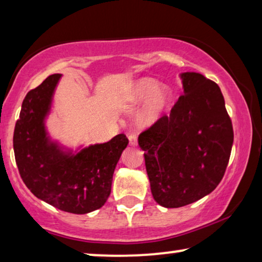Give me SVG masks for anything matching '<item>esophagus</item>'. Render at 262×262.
I'll return each instance as SVG.
<instances>
[{
    "mask_svg": "<svg viewBox=\"0 0 262 262\" xmlns=\"http://www.w3.org/2000/svg\"><path fill=\"white\" fill-rule=\"evenodd\" d=\"M128 141H130L131 145H134V146L137 145V136H136V134L128 135Z\"/></svg>",
    "mask_w": 262,
    "mask_h": 262,
    "instance_id": "34e87169",
    "label": "esophagus"
}]
</instances>
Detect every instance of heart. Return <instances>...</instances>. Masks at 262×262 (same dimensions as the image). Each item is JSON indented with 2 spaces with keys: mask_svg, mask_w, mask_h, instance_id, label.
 I'll return each instance as SVG.
<instances>
[{
  "mask_svg": "<svg viewBox=\"0 0 262 262\" xmlns=\"http://www.w3.org/2000/svg\"><path fill=\"white\" fill-rule=\"evenodd\" d=\"M171 91L167 85H159L152 78L145 77L128 84L124 89L123 98L131 103L141 102L146 99L145 105L136 117L139 127H148L162 116L163 111L171 101Z\"/></svg>",
  "mask_w": 262,
  "mask_h": 262,
  "instance_id": "1",
  "label": "heart"
}]
</instances>
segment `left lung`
Wrapping results in <instances>:
<instances>
[{"instance_id": "left-lung-1", "label": "left lung", "mask_w": 262, "mask_h": 262, "mask_svg": "<svg viewBox=\"0 0 262 262\" xmlns=\"http://www.w3.org/2000/svg\"><path fill=\"white\" fill-rule=\"evenodd\" d=\"M182 94L170 111L139 135L154 199L174 209L213 191L227 169L234 142L231 119L216 82L181 75Z\"/></svg>"}]
</instances>
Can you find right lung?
<instances>
[{
    "instance_id": "obj_1",
    "label": "right lung",
    "mask_w": 262,
    "mask_h": 262,
    "mask_svg": "<svg viewBox=\"0 0 262 262\" xmlns=\"http://www.w3.org/2000/svg\"><path fill=\"white\" fill-rule=\"evenodd\" d=\"M59 78L60 74L50 75L25 96L14 128V154L21 179L37 198L66 212L84 214L108 199L114 169L128 139L117 135L76 155L50 141L44 119Z\"/></svg>"
}]
</instances>
